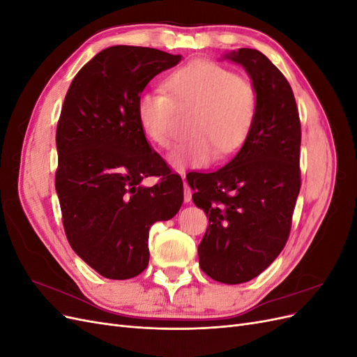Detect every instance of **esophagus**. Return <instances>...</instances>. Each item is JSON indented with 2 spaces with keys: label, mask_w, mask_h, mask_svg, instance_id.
<instances>
[{
  "label": "esophagus",
  "mask_w": 357,
  "mask_h": 357,
  "mask_svg": "<svg viewBox=\"0 0 357 357\" xmlns=\"http://www.w3.org/2000/svg\"><path fill=\"white\" fill-rule=\"evenodd\" d=\"M190 201H192V190L185 180V202H190Z\"/></svg>",
  "instance_id": "1"
}]
</instances>
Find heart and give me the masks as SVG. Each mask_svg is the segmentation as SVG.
Here are the masks:
<instances>
[{
  "mask_svg": "<svg viewBox=\"0 0 357 357\" xmlns=\"http://www.w3.org/2000/svg\"><path fill=\"white\" fill-rule=\"evenodd\" d=\"M167 94L147 89L135 101V116L150 143L168 147L176 109L193 107L185 142L169 153L177 168H199L226 159L244 146L257 113L253 84L231 68L208 59H195L172 71L164 82Z\"/></svg>",
  "mask_w": 357,
  "mask_h": 357,
  "instance_id": "1",
  "label": "heart"
}]
</instances>
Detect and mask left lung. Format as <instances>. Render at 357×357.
<instances>
[{
	"label": "left lung",
	"instance_id": "left-lung-1",
	"mask_svg": "<svg viewBox=\"0 0 357 357\" xmlns=\"http://www.w3.org/2000/svg\"><path fill=\"white\" fill-rule=\"evenodd\" d=\"M245 68L257 95L250 135L214 172H189L192 199L208 218L199 266L215 282H250L284 248L301 189V122L289 82L262 52L225 55Z\"/></svg>",
	"mask_w": 357,
	"mask_h": 357
}]
</instances>
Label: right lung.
<instances>
[{"mask_svg": "<svg viewBox=\"0 0 357 357\" xmlns=\"http://www.w3.org/2000/svg\"><path fill=\"white\" fill-rule=\"evenodd\" d=\"M180 55L112 46L75 74L56 128L55 188L73 250L105 278L126 280L149 265V229L174 218L183 181L150 149L135 101ZM146 176H159L146 188Z\"/></svg>", "mask_w": 357, "mask_h": 357, "instance_id": "obj_1", "label": "right lung"}]
</instances>
